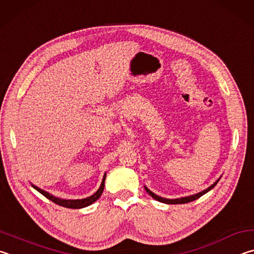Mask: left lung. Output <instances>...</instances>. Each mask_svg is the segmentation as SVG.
Instances as JSON below:
<instances>
[{"label":"left lung","mask_w":254,"mask_h":254,"mask_svg":"<svg viewBox=\"0 0 254 254\" xmlns=\"http://www.w3.org/2000/svg\"><path fill=\"white\" fill-rule=\"evenodd\" d=\"M220 181V179L217 180L214 184H212L210 188H207L206 190H202V192H199V193H197V194H194V195H190V196H185V197H181V198H174V199H170V198H164V197H161V196H158V195H156V194H154L152 190H148L147 188H146L145 186V190H146V192H147L150 196H152L154 199H156V201H158V202H162V203H165V204H185V203H189V202H192V201H195V199H197V198H199L202 196V195H204L205 193H207L208 190H211L213 188H214V186L217 184V182Z\"/></svg>","instance_id":"8db88e82"}]
</instances>
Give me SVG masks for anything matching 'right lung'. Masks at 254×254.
<instances>
[{"label":"right lung","mask_w":254,"mask_h":254,"mask_svg":"<svg viewBox=\"0 0 254 254\" xmlns=\"http://www.w3.org/2000/svg\"><path fill=\"white\" fill-rule=\"evenodd\" d=\"M105 180H106V173H105L104 177H102L101 185H100V188L98 189L97 192L93 195H91V196L82 198V199H62V198L53 196L52 194L48 193V192H46V190H43L41 189H39L38 186H35V185H32V186L38 190L39 193H41L43 196H46L47 198L50 199V201H52L53 203L58 204V205L64 206V207H66V208H82V207L91 205L93 202H96L97 199L101 196L102 192H104V188H105Z\"/></svg>","instance_id":"right-lung-1"}]
</instances>
